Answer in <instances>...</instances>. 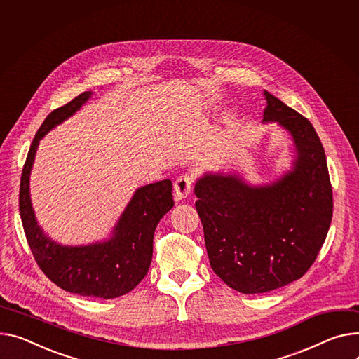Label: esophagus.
<instances>
[{
  "label": "esophagus",
  "instance_id": "esophagus-1",
  "mask_svg": "<svg viewBox=\"0 0 359 359\" xmlns=\"http://www.w3.org/2000/svg\"><path fill=\"white\" fill-rule=\"evenodd\" d=\"M192 184H194V180L192 177H190L189 175H182L176 179L175 184H173V190H175V198L177 201H182V199H186L190 194V190H192Z\"/></svg>",
  "mask_w": 359,
  "mask_h": 359
}]
</instances>
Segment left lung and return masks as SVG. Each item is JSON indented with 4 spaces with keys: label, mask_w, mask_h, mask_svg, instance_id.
Returning <instances> with one entry per match:
<instances>
[{
    "label": "left lung",
    "mask_w": 359,
    "mask_h": 359,
    "mask_svg": "<svg viewBox=\"0 0 359 359\" xmlns=\"http://www.w3.org/2000/svg\"><path fill=\"white\" fill-rule=\"evenodd\" d=\"M264 98L262 123L292 135V169L266 184H251L236 172H206L195 183L210 267L244 294L300 278L326 240L333 210L326 156L313 126L270 92Z\"/></svg>",
    "instance_id": "1"
}]
</instances>
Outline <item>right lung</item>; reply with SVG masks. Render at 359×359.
Segmentation results:
<instances>
[{
    "instance_id": "right-lung-1",
    "label": "right lung",
    "mask_w": 359,
    "mask_h": 359,
    "mask_svg": "<svg viewBox=\"0 0 359 359\" xmlns=\"http://www.w3.org/2000/svg\"><path fill=\"white\" fill-rule=\"evenodd\" d=\"M92 92H83L47 115L22 167L20 217L30 250L41 271L60 289L86 297L115 299L131 292L146 277L153 257V238L160 219L175 202L169 179L138 187L104 241L62 245L36 219L30 198V175L40 140L85 105Z\"/></svg>"
}]
</instances>
